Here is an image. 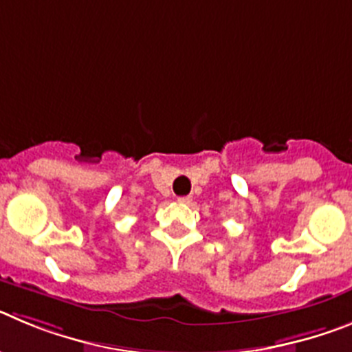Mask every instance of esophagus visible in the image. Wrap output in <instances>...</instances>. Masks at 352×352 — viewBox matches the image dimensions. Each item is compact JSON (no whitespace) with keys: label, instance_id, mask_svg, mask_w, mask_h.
<instances>
[{"label":"esophagus","instance_id":"34e87169","mask_svg":"<svg viewBox=\"0 0 352 352\" xmlns=\"http://www.w3.org/2000/svg\"><path fill=\"white\" fill-rule=\"evenodd\" d=\"M190 201H192L190 195H183V197H178V203H182V204H188Z\"/></svg>","mask_w":352,"mask_h":352}]
</instances>
